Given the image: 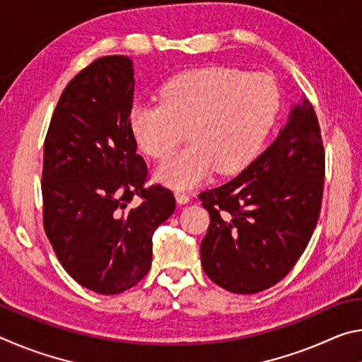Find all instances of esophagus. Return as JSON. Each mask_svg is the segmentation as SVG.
<instances>
[{
  "mask_svg": "<svg viewBox=\"0 0 362 362\" xmlns=\"http://www.w3.org/2000/svg\"><path fill=\"white\" fill-rule=\"evenodd\" d=\"M175 201H177V204H187L188 201H189V194L188 193H185V192H180V189H177L175 192Z\"/></svg>",
  "mask_w": 362,
  "mask_h": 362,
  "instance_id": "esophagus-1",
  "label": "esophagus"
}]
</instances>
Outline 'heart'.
I'll list each match as a JSON object with an SVG mask.
<instances>
[{
	"mask_svg": "<svg viewBox=\"0 0 362 362\" xmlns=\"http://www.w3.org/2000/svg\"><path fill=\"white\" fill-rule=\"evenodd\" d=\"M281 94L274 79L230 66L179 73L163 84L159 102L129 110L132 137L146 156L164 159L187 136L192 145L158 169L174 188L193 187L214 169L228 175L246 169L274 124Z\"/></svg>",
	"mask_w": 362,
	"mask_h": 362,
	"instance_id": "heart-1",
	"label": "heart"
}]
</instances>
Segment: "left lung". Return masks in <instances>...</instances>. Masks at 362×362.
I'll use <instances>...</instances> for the list:
<instances>
[{
	"label": "left lung",
	"mask_w": 362,
	"mask_h": 362,
	"mask_svg": "<svg viewBox=\"0 0 362 362\" xmlns=\"http://www.w3.org/2000/svg\"><path fill=\"white\" fill-rule=\"evenodd\" d=\"M324 174L321 127L306 99L240 175L199 193L211 218L201 241L207 276L233 293H257L278 284L313 235Z\"/></svg>",
	"instance_id": "8db88e82"
}]
</instances>
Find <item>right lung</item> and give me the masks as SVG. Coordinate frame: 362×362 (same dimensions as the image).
<instances>
[{"mask_svg":"<svg viewBox=\"0 0 362 362\" xmlns=\"http://www.w3.org/2000/svg\"><path fill=\"white\" fill-rule=\"evenodd\" d=\"M132 60L95 59L66 84L42 158V225L78 284L115 296L151 267L153 233L175 209L174 193L145 187L148 169L129 127ZM134 195L143 203L132 206Z\"/></svg>","mask_w":362,"mask_h":362,"instance_id":"obj_1","label":"right lung"}]
</instances>
